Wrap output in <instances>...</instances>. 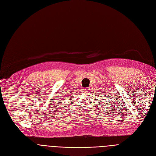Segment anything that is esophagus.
<instances>
[{
	"label": "esophagus",
	"mask_w": 156,
	"mask_h": 156,
	"mask_svg": "<svg viewBox=\"0 0 156 156\" xmlns=\"http://www.w3.org/2000/svg\"><path fill=\"white\" fill-rule=\"evenodd\" d=\"M90 90V88H84V90H85V92H88V90Z\"/></svg>",
	"instance_id": "obj_1"
}]
</instances>
